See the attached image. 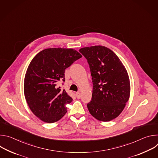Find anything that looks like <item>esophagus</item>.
<instances>
[{
    "mask_svg": "<svg viewBox=\"0 0 158 158\" xmlns=\"http://www.w3.org/2000/svg\"><path fill=\"white\" fill-rule=\"evenodd\" d=\"M76 98H77V99H79L80 97H81V94H80V93H79V92L76 93Z\"/></svg>",
    "mask_w": 158,
    "mask_h": 158,
    "instance_id": "34e87169",
    "label": "esophagus"
}]
</instances>
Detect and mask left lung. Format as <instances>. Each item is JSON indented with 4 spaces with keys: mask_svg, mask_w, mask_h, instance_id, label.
Masks as SVG:
<instances>
[{
    "mask_svg": "<svg viewBox=\"0 0 158 158\" xmlns=\"http://www.w3.org/2000/svg\"><path fill=\"white\" fill-rule=\"evenodd\" d=\"M93 83L92 99L87 105L96 119L108 122L116 118L130 96V81L124 65L110 49L102 46L83 48Z\"/></svg>",
    "mask_w": 158,
    "mask_h": 158,
    "instance_id": "8db88e82",
    "label": "left lung"
}]
</instances>
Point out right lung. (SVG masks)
<instances>
[{
    "instance_id": "right-lung-1",
    "label": "right lung",
    "mask_w": 158,
    "mask_h": 158,
    "mask_svg": "<svg viewBox=\"0 0 158 158\" xmlns=\"http://www.w3.org/2000/svg\"><path fill=\"white\" fill-rule=\"evenodd\" d=\"M81 57L73 49L49 48L30 62L24 78V96L30 109L41 121L53 123L66 114L65 106L73 99L57 83L65 81V69Z\"/></svg>"
}]
</instances>
